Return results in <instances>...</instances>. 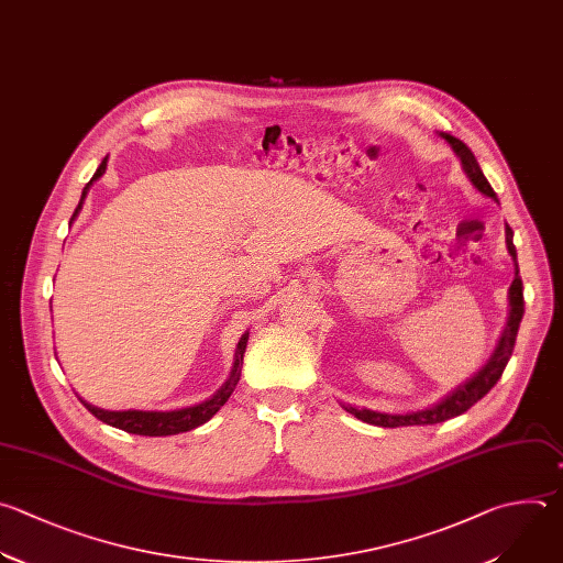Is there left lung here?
Here are the masks:
<instances>
[{"mask_svg": "<svg viewBox=\"0 0 563 563\" xmlns=\"http://www.w3.org/2000/svg\"><path fill=\"white\" fill-rule=\"evenodd\" d=\"M442 139H446L451 143V147L455 150V154L462 158V165H464V172L468 174L471 183L477 187V190L486 197H490L493 201H497V195L493 192L490 183L486 180V176L482 174V167L475 158V154L471 152V147L451 136V134H444L442 132ZM506 245H508V252L510 256L515 258V265H517V252H515V245H512V230L506 225ZM523 285H521V278H519V269L515 272V280L510 285V318H508V324H506V331L493 353V357L488 360V364L477 373L475 378H471L466 385H462L460 389H455L449 398H444L440 405H435L433 409H424V411H416V413H407V416H389V413H378V411H368V409H357V407H344L351 416H355L357 420L366 422V424H373V427H385V429H396V427H416V424H438V422H444V420H451V418H457L462 416L464 411H468L475 402H479L501 378V373L512 355V349H515V340H517V331H519V322L523 318Z\"/></svg>", "mask_w": 563, "mask_h": 563, "instance_id": "1", "label": "left lung"}]
</instances>
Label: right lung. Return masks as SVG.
Returning a JSON list of instances; mask_svg holds the SVG:
<instances>
[{
	"label": "right lung",
	"mask_w": 563,
	"mask_h": 563,
	"mask_svg": "<svg viewBox=\"0 0 563 563\" xmlns=\"http://www.w3.org/2000/svg\"><path fill=\"white\" fill-rule=\"evenodd\" d=\"M103 172H106V158H103L101 165L97 167V172H95V176L90 178V183H92L95 178H99ZM90 183H86V187H84L81 201H84V197H86V192H88V185H90ZM81 201H79V206H77V210H75L73 217L79 214ZM247 338H250V335L245 333V335L241 338V342H239L234 371H232L230 380L225 383V387H223L214 398H210V400H206V402H201V405L187 407V409H178V411H103V409H97V407H92V405H88V402H84V400H81V402H84V407H86L97 420H101V422H106V424H110V427H117V429H121V431H125V433L158 438V435H176V433L192 431V429L206 424V422L228 402V398L232 396V391H234V387H236V383H239V378H241V364H243V353H245V346H247Z\"/></svg>",
	"instance_id": "right-lung-1"
}]
</instances>
